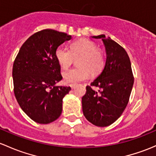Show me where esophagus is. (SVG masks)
I'll return each instance as SVG.
<instances>
[{"label":"esophagus","mask_w":156,"mask_h":156,"mask_svg":"<svg viewBox=\"0 0 156 156\" xmlns=\"http://www.w3.org/2000/svg\"><path fill=\"white\" fill-rule=\"evenodd\" d=\"M69 86L72 89H75V87H76V84H75V83H72V84H69Z\"/></svg>","instance_id":"1"}]
</instances>
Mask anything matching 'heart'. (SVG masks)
I'll return each mask as SVG.
<instances>
[{"label": "heart", "mask_w": 156, "mask_h": 156, "mask_svg": "<svg viewBox=\"0 0 156 156\" xmlns=\"http://www.w3.org/2000/svg\"><path fill=\"white\" fill-rule=\"evenodd\" d=\"M71 49L60 45L55 51V57L63 69H67L73 63L74 57H81L77 62V68L71 69L63 73L66 83H77L87 79L90 75H96L102 70L105 57L102 51L97 48L93 41L81 39L71 44Z\"/></svg>", "instance_id": "1"}]
</instances>
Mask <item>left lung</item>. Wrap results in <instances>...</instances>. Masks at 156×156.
Wrapping results in <instances>:
<instances>
[{"instance_id":"left-lung-1","label":"left lung","mask_w":156,"mask_h":156,"mask_svg":"<svg viewBox=\"0 0 156 156\" xmlns=\"http://www.w3.org/2000/svg\"><path fill=\"white\" fill-rule=\"evenodd\" d=\"M101 39L105 45L106 61L104 69L91 83L98 91L87 86L82 97L84 117L92 124L105 127L114 123L127 106L134 84L130 59L126 50L105 35L92 37Z\"/></svg>"}]
</instances>
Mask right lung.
Segmentation results:
<instances>
[{
  "mask_svg": "<svg viewBox=\"0 0 156 156\" xmlns=\"http://www.w3.org/2000/svg\"><path fill=\"white\" fill-rule=\"evenodd\" d=\"M72 36L46 29L24 42L12 68L14 93L24 113L36 122L48 124L62 113L63 99L70 87L57 86L62 80L57 48Z\"/></svg>",
  "mask_w": 156,
  "mask_h": 156,
  "instance_id": "1",
  "label": "right lung"
}]
</instances>
